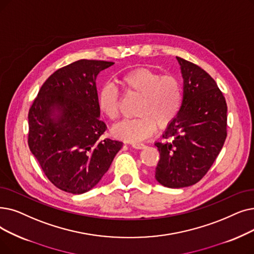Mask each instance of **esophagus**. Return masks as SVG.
I'll list each match as a JSON object with an SVG mask.
<instances>
[{
    "mask_svg": "<svg viewBox=\"0 0 254 254\" xmlns=\"http://www.w3.org/2000/svg\"><path fill=\"white\" fill-rule=\"evenodd\" d=\"M131 146H133L134 148H137V149H141V148H144L146 145L144 144V143H133Z\"/></svg>",
    "mask_w": 254,
    "mask_h": 254,
    "instance_id": "esophagus-1",
    "label": "esophagus"
}]
</instances>
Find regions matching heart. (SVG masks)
Instances as JSON below:
<instances>
[{"instance_id":"1","label":"heart","mask_w":254,"mask_h":254,"mask_svg":"<svg viewBox=\"0 0 254 254\" xmlns=\"http://www.w3.org/2000/svg\"><path fill=\"white\" fill-rule=\"evenodd\" d=\"M120 83L129 95L139 96L135 109L136 118L116 124L112 133L115 137L138 143L156 134L158 126L167 127L178 116L183 102L180 80L172 74H164L147 68H137L121 75ZM100 111L110 120L120 116L121 93L112 84H105L97 94Z\"/></svg>"}]
</instances>
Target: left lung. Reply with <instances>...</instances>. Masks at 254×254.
I'll use <instances>...</instances> for the list:
<instances>
[{
  "instance_id": "obj_1",
  "label": "left lung",
  "mask_w": 254,
  "mask_h": 254,
  "mask_svg": "<svg viewBox=\"0 0 254 254\" xmlns=\"http://www.w3.org/2000/svg\"><path fill=\"white\" fill-rule=\"evenodd\" d=\"M178 59L184 78L180 112L156 142L157 181L168 188L199 182L212 167L227 136V105L215 80L199 66Z\"/></svg>"
}]
</instances>
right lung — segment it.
I'll return each mask as SVG.
<instances>
[{
  "label": "right lung",
  "mask_w": 254,
  "mask_h": 254,
  "mask_svg": "<svg viewBox=\"0 0 254 254\" xmlns=\"http://www.w3.org/2000/svg\"><path fill=\"white\" fill-rule=\"evenodd\" d=\"M114 62L82 59L51 74L30 107L28 144L49 181L58 189L82 194L111 166L123 142L104 138L96 76ZM55 108L61 112L55 121Z\"/></svg>",
  "instance_id": "right-lung-1"
}]
</instances>
